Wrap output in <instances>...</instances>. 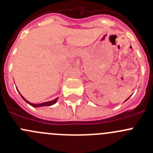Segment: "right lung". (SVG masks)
Returning a JSON list of instances; mask_svg holds the SVG:
<instances>
[{
    "label": "right lung",
    "instance_id": "obj_1",
    "mask_svg": "<svg viewBox=\"0 0 153 153\" xmlns=\"http://www.w3.org/2000/svg\"><path fill=\"white\" fill-rule=\"evenodd\" d=\"M20 95H21V94H20ZM21 96L22 97V98L24 100V101H26V102L28 103L29 105L34 106V107H40V106H51V105H53L54 104H55V103L57 102V100H58V98H55V99L52 100V101H47V102H44V103H41V104H32V103L29 102V101H27V100H26L25 98H24V97H23L21 95Z\"/></svg>",
    "mask_w": 153,
    "mask_h": 153
}]
</instances>
